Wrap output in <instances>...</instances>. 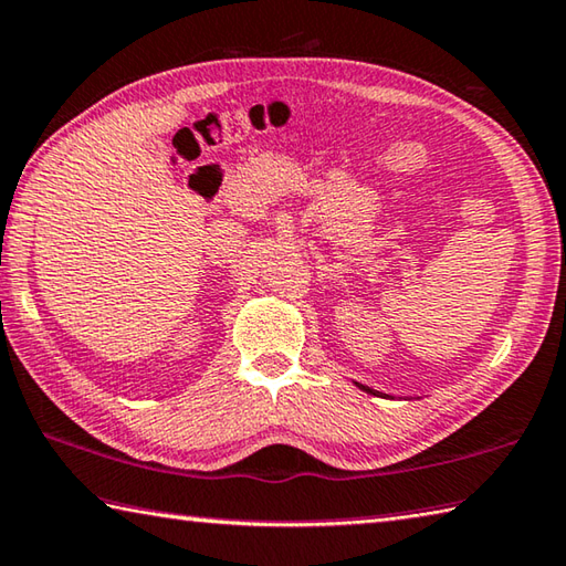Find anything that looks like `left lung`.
<instances>
[{"instance_id": "8db88e82", "label": "left lung", "mask_w": 566, "mask_h": 566, "mask_svg": "<svg viewBox=\"0 0 566 566\" xmlns=\"http://www.w3.org/2000/svg\"><path fill=\"white\" fill-rule=\"evenodd\" d=\"M358 388H364V390H368V394H374V396H378V394H376V390H371V388H366V386H358Z\"/></svg>"}]
</instances>
